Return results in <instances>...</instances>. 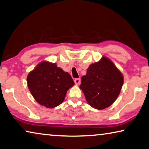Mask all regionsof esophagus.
Wrapping results in <instances>:
<instances>
[{"mask_svg": "<svg viewBox=\"0 0 149 149\" xmlns=\"http://www.w3.org/2000/svg\"><path fill=\"white\" fill-rule=\"evenodd\" d=\"M74 82H75V84H76V85H79V84H80V82H81V79L79 78H76V79H74Z\"/></svg>", "mask_w": 149, "mask_h": 149, "instance_id": "obj_1", "label": "esophagus"}]
</instances>
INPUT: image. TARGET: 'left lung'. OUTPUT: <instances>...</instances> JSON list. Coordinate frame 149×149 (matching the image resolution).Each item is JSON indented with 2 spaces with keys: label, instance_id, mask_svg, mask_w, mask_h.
<instances>
[{
  "label": "left lung",
  "instance_id": "obj_1",
  "mask_svg": "<svg viewBox=\"0 0 149 149\" xmlns=\"http://www.w3.org/2000/svg\"><path fill=\"white\" fill-rule=\"evenodd\" d=\"M124 81L122 73L111 60L103 57L91 64L79 86L88 103L94 108L102 110L114 102Z\"/></svg>",
  "mask_w": 149,
  "mask_h": 149
}]
</instances>
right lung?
<instances>
[{
	"mask_svg": "<svg viewBox=\"0 0 149 149\" xmlns=\"http://www.w3.org/2000/svg\"><path fill=\"white\" fill-rule=\"evenodd\" d=\"M26 80L35 100L48 108L63 102L67 91L74 85L70 74L48 61L38 64L29 74Z\"/></svg>",
	"mask_w": 149,
	"mask_h": 149,
	"instance_id": "add662e5",
	"label": "right lung"
}]
</instances>
